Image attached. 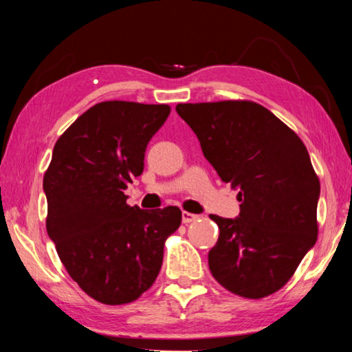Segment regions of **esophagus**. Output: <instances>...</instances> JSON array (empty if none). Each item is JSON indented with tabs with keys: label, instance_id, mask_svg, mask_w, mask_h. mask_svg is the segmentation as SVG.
<instances>
[{
	"label": "esophagus",
	"instance_id": "1",
	"mask_svg": "<svg viewBox=\"0 0 352 352\" xmlns=\"http://www.w3.org/2000/svg\"><path fill=\"white\" fill-rule=\"evenodd\" d=\"M197 218H199L197 214L190 213V212H183V213H182V221L185 223V224H190V223H192V221H196Z\"/></svg>",
	"mask_w": 352,
	"mask_h": 352
}]
</instances>
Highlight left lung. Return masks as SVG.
Returning <instances> with one entry per match:
<instances>
[{
    "label": "left lung",
    "mask_w": 352,
    "mask_h": 352,
    "mask_svg": "<svg viewBox=\"0 0 352 352\" xmlns=\"http://www.w3.org/2000/svg\"><path fill=\"white\" fill-rule=\"evenodd\" d=\"M204 156L239 190V218L218 214L219 237L208 251L214 280L232 294L276 292L318 239L319 178L305 144L269 109L253 101L177 104Z\"/></svg>",
    "instance_id": "8db88e82"
}]
</instances>
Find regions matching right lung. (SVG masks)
I'll use <instances>...</instances> for the list:
<instances>
[{
  "label": "right lung",
  "mask_w": 352,
  "mask_h": 352,
  "mask_svg": "<svg viewBox=\"0 0 352 352\" xmlns=\"http://www.w3.org/2000/svg\"><path fill=\"white\" fill-rule=\"evenodd\" d=\"M169 113L167 104L99 102L60 135L44 174L47 234L72 280L106 305L150 289L182 224L178 207L140 210L124 194Z\"/></svg>",
  "instance_id": "obj_1"
}]
</instances>
